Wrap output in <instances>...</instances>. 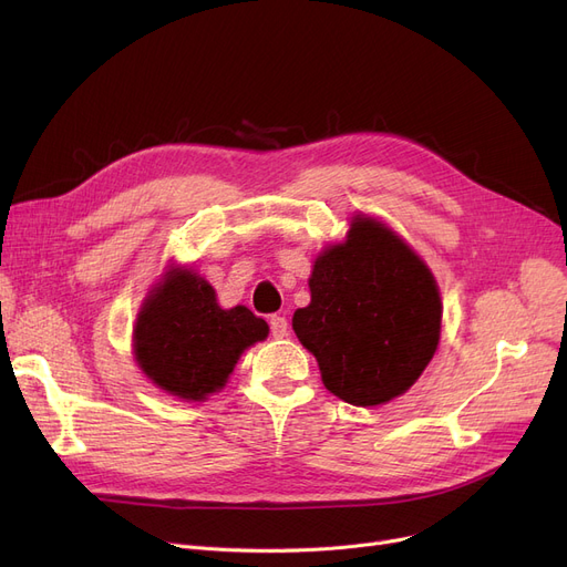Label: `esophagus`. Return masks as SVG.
<instances>
[{"label":"esophagus","mask_w":567,"mask_h":567,"mask_svg":"<svg viewBox=\"0 0 567 567\" xmlns=\"http://www.w3.org/2000/svg\"><path fill=\"white\" fill-rule=\"evenodd\" d=\"M268 326H271L274 338H285L289 333V323L282 315H271V319H268Z\"/></svg>","instance_id":"esophagus-1"}]
</instances>
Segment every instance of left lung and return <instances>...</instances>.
I'll return each mask as SVG.
<instances>
[{"label":"left lung","instance_id":"8db88e82","mask_svg":"<svg viewBox=\"0 0 567 567\" xmlns=\"http://www.w3.org/2000/svg\"><path fill=\"white\" fill-rule=\"evenodd\" d=\"M312 301L293 312L296 338L315 353L326 389L353 406L389 402L421 377L439 344L441 299L423 259L372 218L323 250Z\"/></svg>","mask_w":567,"mask_h":567}]
</instances>
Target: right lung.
I'll return each instance as SVG.
<instances>
[{
  "label": "right lung",
  "instance_id": "add662e5",
  "mask_svg": "<svg viewBox=\"0 0 567 567\" xmlns=\"http://www.w3.org/2000/svg\"><path fill=\"white\" fill-rule=\"evenodd\" d=\"M268 336L246 306L223 310L216 291L193 271L174 268L148 296L135 326V355L163 391L204 400L223 389L238 355Z\"/></svg>",
  "mask_w": 567,
  "mask_h": 567
}]
</instances>
